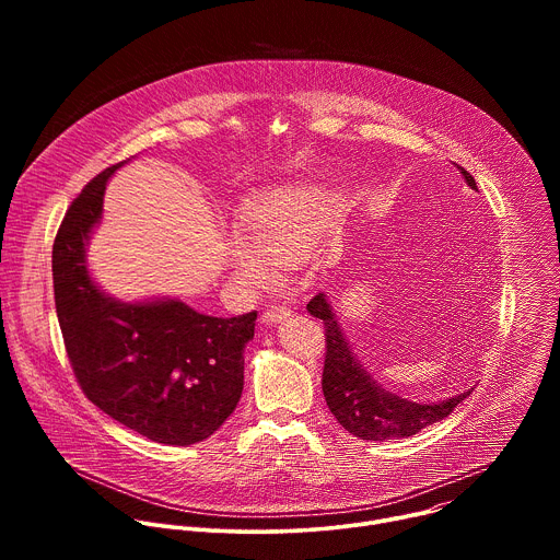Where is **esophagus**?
<instances>
[{
  "label": "esophagus",
  "mask_w": 560,
  "mask_h": 560,
  "mask_svg": "<svg viewBox=\"0 0 560 560\" xmlns=\"http://www.w3.org/2000/svg\"><path fill=\"white\" fill-rule=\"evenodd\" d=\"M290 316V307H285V305H281V303H277V305H270L264 314H261V318H264V324H279V322H283V318H288Z\"/></svg>",
  "instance_id": "1"
}]
</instances>
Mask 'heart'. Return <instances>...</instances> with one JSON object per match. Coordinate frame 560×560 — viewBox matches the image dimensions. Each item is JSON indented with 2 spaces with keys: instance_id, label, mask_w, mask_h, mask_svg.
Masks as SVG:
<instances>
[{
  "instance_id": "b5f03b06",
  "label": "heart",
  "mask_w": 560,
  "mask_h": 560,
  "mask_svg": "<svg viewBox=\"0 0 560 560\" xmlns=\"http://www.w3.org/2000/svg\"><path fill=\"white\" fill-rule=\"evenodd\" d=\"M337 197L318 186L270 192L242 214V232L228 244L232 272L253 288L275 281V266L303 261L322 242L335 214Z\"/></svg>"
}]
</instances>
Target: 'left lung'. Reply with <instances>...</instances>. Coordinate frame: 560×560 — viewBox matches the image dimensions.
<instances>
[{
  "mask_svg": "<svg viewBox=\"0 0 560 560\" xmlns=\"http://www.w3.org/2000/svg\"><path fill=\"white\" fill-rule=\"evenodd\" d=\"M456 168L467 186L476 190L474 177L465 168ZM307 312L322 318L326 328V363L322 381L326 404L350 434L363 441L406 439L450 417L452 410L471 394V389H467L439 404H417L404 396H396L394 392L381 387L354 357L324 292L310 299Z\"/></svg>",
  "mask_w": 560,
  "mask_h": 560,
  "instance_id": "1",
  "label": "left lung"
}]
</instances>
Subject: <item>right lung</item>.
<instances>
[{"instance_id": "obj_1", "label": "right lung", "mask_w": 560, "mask_h": 560, "mask_svg": "<svg viewBox=\"0 0 560 560\" xmlns=\"http://www.w3.org/2000/svg\"><path fill=\"white\" fill-rule=\"evenodd\" d=\"M106 168L79 195L55 236L52 285L66 352L89 401L164 445L217 432L244 389V348L257 312L208 316L179 299L126 303L91 277L86 246L102 221Z\"/></svg>"}]
</instances>
